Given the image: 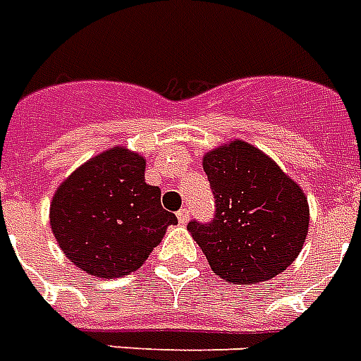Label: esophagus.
Returning <instances> with one entry per match:
<instances>
[{"label":"esophagus","instance_id":"1","mask_svg":"<svg viewBox=\"0 0 361 361\" xmlns=\"http://www.w3.org/2000/svg\"><path fill=\"white\" fill-rule=\"evenodd\" d=\"M176 215H178V221H180L181 225H183V223H187V221H189V215L191 214H189V208H187V206H183V208H181Z\"/></svg>","mask_w":361,"mask_h":361}]
</instances>
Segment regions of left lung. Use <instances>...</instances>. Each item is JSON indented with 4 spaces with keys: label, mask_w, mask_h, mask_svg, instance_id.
<instances>
[{
    "label": "left lung",
    "mask_w": 361,
    "mask_h": 361,
    "mask_svg": "<svg viewBox=\"0 0 361 361\" xmlns=\"http://www.w3.org/2000/svg\"><path fill=\"white\" fill-rule=\"evenodd\" d=\"M215 198L214 219L189 221L214 274L255 285L285 271L309 228L307 198L260 149L236 140L204 157Z\"/></svg>",
    "instance_id": "1"
}]
</instances>
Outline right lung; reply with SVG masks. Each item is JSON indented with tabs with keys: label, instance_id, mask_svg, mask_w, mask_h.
<instances>
[{
	"label": "right lung",
	"instance_id": "right-lung-1",
	"mask_svg": "<svg viewBox=\"0 0 361 361\" xmlns=\"http://www.w3.org/2000/svg\"><path fill=\"white\" fill-rule=\"evenodd\" d=\"M146 161L114 147L90 159L59 185L50 225L61 251L86 274L120 277L144 264L178 217L161 189L144 180Z\"/></svg>",
	"mask_w": 361,
	"mask_h": 361
}]
</instances>
